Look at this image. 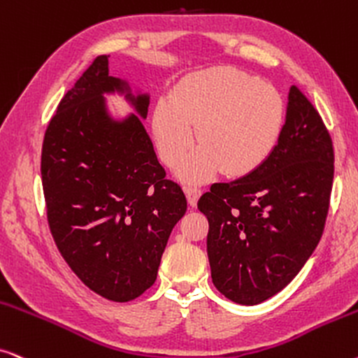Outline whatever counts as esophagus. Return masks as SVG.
Returning a JSON list of instances; mask_svg holds the SVG:
<instances>
[{
  "instance_id": "obj_1",
  "label": "esophagus",
  "mask_w": 358,
  "mask_h": 358,
  "mask_svg": "<svg viewBox=\"0 0 358 358\" xmlns=\"http://www.w3.org/2000/svg\"><path fill=\"white\" fill-rule=\"evenodd\" d=\"M184 192H185V197H187L189 206L196 207L199 197H201V194H202V190L199 187H184Z\"/></svg>"
}]
</instances>
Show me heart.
<instances>
[{"instance_id":"b5f03b06","label":"heart","mask_w":358,"mask_h":358,"mask_svg":"<svg viewBox=\"0 0 358 358\" xmlns=\"http://www.w3.org/2000/svg\"><path fill=\"white\" fill-rule=\"evenodd\" d=\"M285 105L275 87L229 67L208 69L182 78L152 115L161 159L180 169L187 182H207L219 171L227 178H245L257 171L280 138Z\"/></svg>"}]
</instances>
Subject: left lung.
Wrapping results in <instances>:
<instances>
[{"label":"left lung","instance_id":"obj_1","mask_svg":"<svg viewBox=\"0 0 358 358\" xmlns=\"http://www.w3.org/2000/svg\"><path fill=\"white\" fill-rule=\"evenodd\" d=\"M334 180L332 139L292 85L278 145L255 173L199 199L212 281L238 304L263 303L298 275L321 240Z\"/></svg>","mask_w":358,"mask_h":358}]
</instances>
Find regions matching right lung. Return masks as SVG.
I'll return each mask as SVG.
<instances>
[{"instance_id":"1","label":"right lung","mask_w":358,"mask_h":358,"mask_svg":"<svg viewBox=\"0 0 358 358\" xmlns=\"http://www.w3.org/2000/svg\"><path fill=\"white\" fill-rule=\"evenodd\" d=\"M99 55L64 95L48 124L41 176L48 224L80 281L115 303L155 285L162 252L187 210L179 184L166 179L143 127L150 96L131 95ZM127 91L140 116L115 122L103 94Z\"/></svg>"}]
</instances>
